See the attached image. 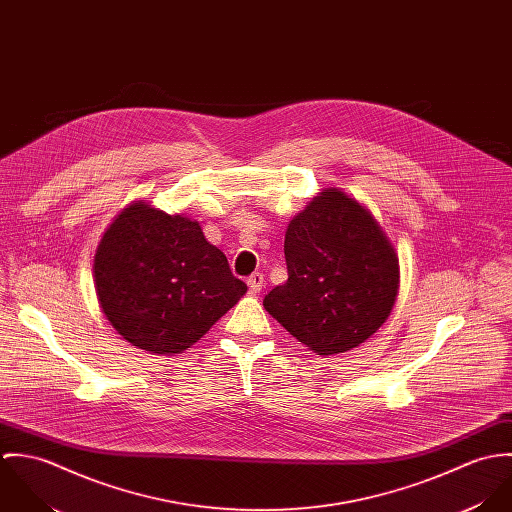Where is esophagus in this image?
Here are the masks:
<instances>
[{
    "instance_id": "34e87169",
    "label": "esophagus",
    "mask_w": 512,
    "mask_h": 512,
    "mask_svg": "<svg viewBox=\"0 0 512 512\" xmlns=\"http://www.w3.org/2000/svg\"><path fill=\"white\" fill-rule=\"evenodd\" d=\"M264 286V276L260 272H254L250 278H248V288L252 293H260Z\"/></svg>"
}]
</instances>
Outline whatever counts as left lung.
Listing matches in <instances>:
<instances>
[{
  "label": "left lung",
  "instance_id": "1",
  "mask_svg": "<svg viewBox=\"0 0 512 512\" xmlns=\"http://www.w3.org/2000/svg\"><path fill=\"white\" fill-rule=\"evenodd\" d=\"M284 252L288 282L264 297V307L311 351H351L390 315L396 252L372 215L343 191H323L290 222Z\"/></svg>",
  "mask_w": 512,
  "mask_h": 512
}]
</instances>
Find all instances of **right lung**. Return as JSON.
<instances>
[{
  "instance_id": "add662e5",
  "label": "right lung",
  "mask_w": 512,
  "mask_h": 512,
  "mask_svg": "<svg viewBox=\"0 0 512 512\" xmlns=\"http://www.w3.org/2000/svg\"><path fill=\"white\" fill-rule=\"evenodd\" d=\"M94 284L112 327L157 355L189 349L246 292L197 220L146 203L124 209L106 230Z\"/></svg>"
}]
</instances>
